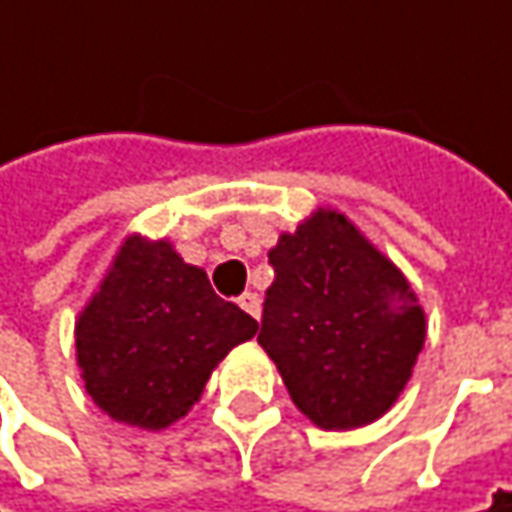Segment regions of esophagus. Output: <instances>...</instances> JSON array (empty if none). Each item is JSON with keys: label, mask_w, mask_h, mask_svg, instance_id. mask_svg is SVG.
<instances>
[{"label": "esophagus", "mask_w": 512, "mask_h": 512, "mask_svg": "<svg viewBox=\"0 0 512 512\" xmlns=\"http://www.w3.org/2000/svg\"><path fill=\"white\" fill-rule=\"evenodd\" d=\"M238 305L244 307L246 313H249L252 318H260V296H257V293L252 291L241 293V296H238Z\"/></svg>", "instance_id": "34e87169"}]
</instances>
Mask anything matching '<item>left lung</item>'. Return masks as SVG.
Here are the masks:
<instances>
[{
    "label": "left lung",
    "instance_id": "left-lung-1",
    "mask_svg": "<svg viewBox=\"0 0 512 512\" xmlns=\"http://www.w3.org/2000/svg\"><path fill=\"white\" fill-rule=\"evenodd\" d=\"M274 282L257 343L293 405L321 430L382 418L427 338L416 291L391 257L335 207H316L268 249Z\"/></svg>",
    "mask_w": 512,
    "mask_h": 512
}]
</instances>
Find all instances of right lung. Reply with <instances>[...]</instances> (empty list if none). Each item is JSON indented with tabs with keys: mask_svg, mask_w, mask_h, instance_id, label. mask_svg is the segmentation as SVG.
<instances>
[{
	"mask_svg": "<svg viewBox=\"0 0 512 512\" xmlns=\"http://www.w3.org/2000/svg\"><path fill=\"white\" fill-rule=\"evenodd\" d=\"M255 332V318L219 299L169 238L132 232L74 321V346L96 407L157 432L188 416L213 368Z\"/></svg>",
	"mask_w": 512,
	"mask_h": 512,
	"instance_id": "right-lung-1",
	"label": "right lung"
}]
</instances>
